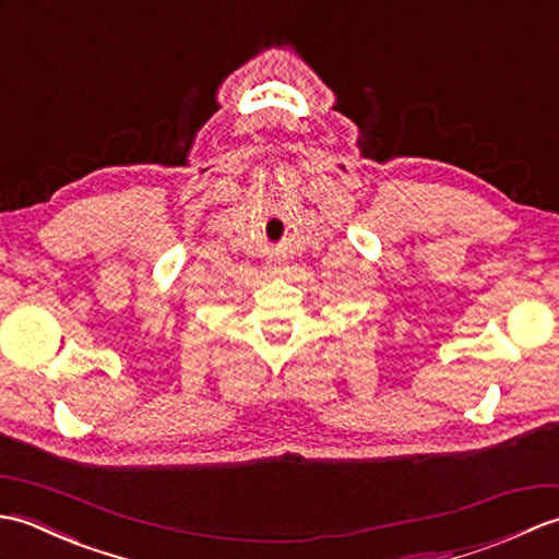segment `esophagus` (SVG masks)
I'll list each match as a JSON object with an SVG mask.
<instances>
[{
    "label": "esophagus",
    "instance_id": "obj_1",
    "mask_svg": "<svg viewBox=\"0 0 559 559\" xmlns=\"http://www.w3.org/2000/svg\"><path fill=\"white\" fill-rule=\"evenodd\" d=\"M269 269H271V271H276V269H278L276 261H269Z\"/></svg>",
    "mask_w": 559,
    "mask_h": 559
}]
</instances>
